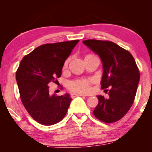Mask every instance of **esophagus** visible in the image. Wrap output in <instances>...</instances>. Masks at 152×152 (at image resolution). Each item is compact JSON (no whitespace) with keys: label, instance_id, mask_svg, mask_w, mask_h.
Wrapping results in <instances>:
<instances>
[{"label":"esophagus","instance_id":"obj_1","mask_svg":"<svg viewBox=\"0 0 152 152\" xmlns=\"http://www.w3.org/2000/svg\"><path fill=\"white\" fill-rule=\"evenodd\" d=\"M78 96H84V95L82 94H80V93H72V94H71V97L72 98H74V97Z\"/></svg>","mask_w":152,"mask_h":152}]
</instances>
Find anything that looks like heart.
Segmentation results:
<instances>
[{"instance_id": "b5f03b06", "label": "heart", "mask_w": 152, "mask_h": 152, "mask_svg": "<svg viewBox=\"0 0 152 152\" xmlns=\"http://www.w3.org/2000/svg\"><path fill=\"white\" fill-rule=\"evenodd\" d=\"M68 60H66L64 63V68H65L68 66ZM92 82L91 79H78L72 81L68 84V88L72 91L80 92V93H88L91 91L90 84Z\"/></svg>"}]
</instances>
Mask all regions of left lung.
<instances>
[{"label": "left lung", "mask_w": 152, "mask_h": 152, "mask_svg": "<svg viewBox=\"0 0 152 152\" xmlns=\"http://www.w3.org/2000/svg\"><path fill=\"white\" fill-rule=\"evenodd\" d=\"M82 43L101 58V88H110L108 99L97 96L99 103L93 114L104 123L116 122L125 116L134 101L140 78L137 64L128 51L113 42L88 39Z\"/></svg>", "instance_id": "obj_1"}]
</instances>
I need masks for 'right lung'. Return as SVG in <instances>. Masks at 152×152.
Segmentation results:
<instances>
[{
  "mask_svg": "<svg viewBox=\"0 0 152 152\" xmlns=\"http://www.w3.org/2000/svg\"><path fill=\"white\" fill-rule=\"evenodd\" d=\"M79 40L40 45L20 61L16 80L24 107L33 119L43 125L60 122L72 101L68 93L50 94V82L61 75L64 62Z\"/></svg>",
  "mask_w": 152,
  "mask_h": 152,
  "instance_id": "add662e5",
  "label": "right lung"
}]
</instances>
